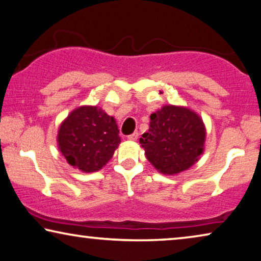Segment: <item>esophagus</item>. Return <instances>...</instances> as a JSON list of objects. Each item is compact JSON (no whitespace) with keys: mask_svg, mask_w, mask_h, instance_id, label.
Instances as JSON below:
<instances>
[{"mask_svg":"<svg viewBox=\"0 0 261 261\" xmlns=\"http://www.w3.org/2000/svg\"><path fill=\"white\" fill-rule=\"evenodd\" d=\"M138 136H139L138 132L135 131L134 134H131V135L127 136V139H129V140H137L138 139Z\"/></svg>","mask_w":261,"mask_h":261,"instance_id":"1","label":"esophagus"}]
</instances>
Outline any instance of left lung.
Returning a JSON list of instances; mask_svg holds the SVG:
<instances>
[{
	"label": "left lung",
	"instance_id": "1",
	"mask_svg": "<svg viewBox=\"0 0 261 261\" xmlns=\"http://www.w3.org/2000/svg\"><path fill=\"white\" fill-rule=\"evenodd\" d=\"M150 129L139 143L147 160L163 174H177L203 153L205 127L196 113L185 107L164 106L150 116Z\"/></svg>",
	"mask_w": 261,
	"mask_h": 261
}]
</instances>
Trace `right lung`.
<instances>
[{
  "instance_id": "obj_1",
  "label": "right lung",
  "mask_w": 261,
  "mask_h": 261,
  "mask_svg": "<svg viewBox=\"0 0 261 261\" xmlns=\"http://www.w3.org/2000/svg\"><path fill=\"white\" fill-rule=\"evenodd\" d=\"M114 117L97 107L73 110L58 131V145L71 166L90 173L101 169L121 143Z\"/></svg>"
}]
</instances>
